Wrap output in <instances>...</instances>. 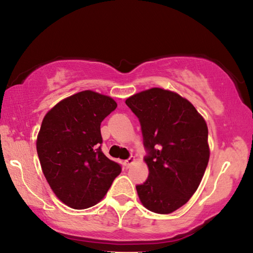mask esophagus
<instances>
[{"label": "esophagus", "mask_w": 253, "mask_h": 253, "mask_svg": "<svg viewBox=\"0 0 253 253\" xmlns=\"http://www.w3.org/2000/svg\"><path fill=\"white\" fill-rule=\"evenodd\" d=\"M136 162V160H135V157H129V158H128V160L127 161H125V162H124V164H125V166H126V168L127 169H129L130 168V166L132 165V164H134V163Z\"/></svg>", "instance_id": "34e87169"}]
</instances>
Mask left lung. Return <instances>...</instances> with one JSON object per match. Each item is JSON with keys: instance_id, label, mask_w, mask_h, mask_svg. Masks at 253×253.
I'll return each instance as SVG.
<instances>
[{"instance_id": "obj_1", "label": "left lung", "mask_w": 253, "mask_h": 253, "mask_svg": "<svg viewBox=\"0 0 253 253\" xmlns=\"http://www.w3.org/2000/svg\"><path fill=\"white\" fill-rule=\"evenodd\" d=\"M126 105L139 119L148 151V178L136 186L140 202L158 214L176 211L195 193L207 169V123L186 98L162 88L135 93Z\"/></svg>"}]
</instances>
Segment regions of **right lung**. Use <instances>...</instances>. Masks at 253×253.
<instances>
[{
	"label": "right lung",
	"mask_w": 253,
	"mask_h": 253,
	"mask_svg": "<svg viewBox=\"0 0 253 253\" xmlns=\"http://www.w3.org/2000/svg\"><path fill=\"white\" fill-rule=\"evenodd\" d=\"M116 107L111 97L84 90L59 101L42 121L37 137L42 172L55 196L68 207L83 210L96 205L122 172L99 147L100 124Z\"/></svg>",
	"instance_id": "obj_1"
}]
</instances>
